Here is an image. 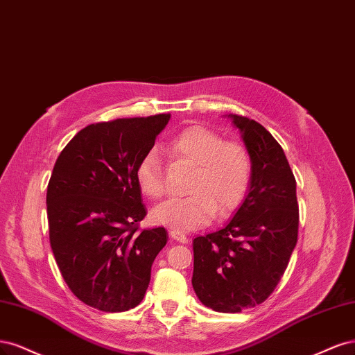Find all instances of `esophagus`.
<instances>
[{
	"mask_svg": "<svg viewBox=\"0 0 355 355\" xmlns=\"http://www.w3.org/2000/svg\"><path fill=\"white\" fill-rule=\"evenodd\" d=\"M169 236L173 237L174 240H177V242L180 243H187V237L182 234V233H178V232H169Z\"/></svg>",
	"mask_w": 355,
	"mask_h": 355,
	"instance_id": "esophagus-1",
	"label": "esophagus"
}]
</instances>
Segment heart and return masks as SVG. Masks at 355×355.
<instances>
[{"instance_id":"b5f03b06","label":"heart","mask_w":355,"mask_h":355,"mask_svg":"<svg viewBox=\"0 0 355 355\" xmlns=\"http://www.w3.org/2000/svg\"><path fill=\"white\" fill-rule=\"evenodd\" d=\"M169 152L194 165L184 198H174L152 211V221L171 232L187 233L208 225L215 214L228 216L242 207L254 180V157L239 141L202 125L182 130L169 143ZM140 191L159 199L165 191L164 171L156 152H147L135 166Z\"/></svg>"}]
</instances>
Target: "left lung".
<instances>
[{
  "mask_svg": "<svg viewBox=\"0 0 355 355\" xmlns=\"http://www.w3.org/2000/svg\"><path fill=\"white\" fill-rule=\"evenodd\" d=\"M254 157L248 198L232 221L193 240V289L218 313L264 302L288 268L298 242L296 181L282 146L254 119L230 115Z\"/></svg>",
  "mask_w": 355,
  "mask_h": 355,
  "instance_id": "8db88e82",
  "label": "left lung"
}]
</instances>
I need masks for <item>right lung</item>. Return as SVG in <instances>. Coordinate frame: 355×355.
Here are the masks:
<instances>
[{
	"mask_svg": "<svg viewBox=\"0 0 355 355\" xmlns=\"http://www.w3.org/2000/svg\"><path fill=\"white\" fill-rule=\"evenodd\" d=\"M161 113L91 123L66 144L47 187L50 245L79 301L106 313L139 305L164 227L139 232L146 216L135 166L169 121Z\"/></svg>",
	"mask_w": 355,
	"mask_h": 355,
	"instance_id": "1",
	"label": "right lung"
}]
</instances>
